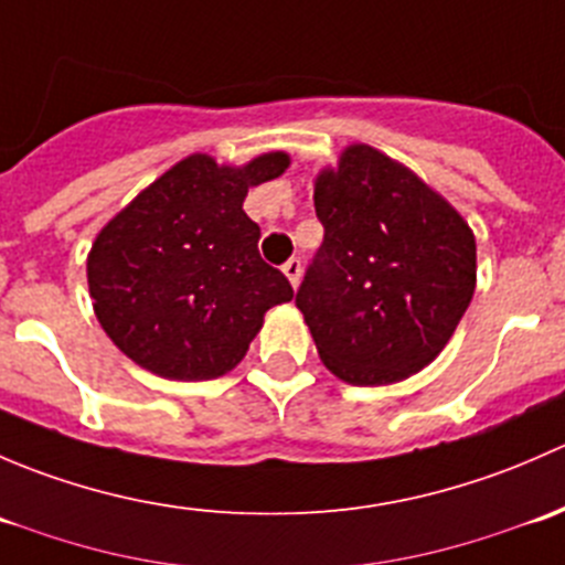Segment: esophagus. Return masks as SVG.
Returning a JSON list of instances; mask_svg holds the SVG:
<instances>
[{
	"mask_svg": "<svg viewBox=\"0 0 565 565\" xmlns=\"http://www.w3.org/2000/svg\"><path fill=\"white\" fill-rule=\"evenodd\" d=\"M300 273H303V265H300L298 256H292L289 262H284V276L289 278V284H292V287H298L300 284Z\"/></svg>",
	"mask_w": 565,
	"mask_h": 565,
	"instance_id": "1",
	"label": "esophagus"
}]
</instances>
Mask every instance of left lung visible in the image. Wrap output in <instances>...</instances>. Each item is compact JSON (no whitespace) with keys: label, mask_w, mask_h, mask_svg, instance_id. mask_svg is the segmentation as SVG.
Wrapping results in <instances>:
<instances>
[{"label":"left lung","mask_w":565,"mask_h":565,"mask_svg":"<svg viewBox=\"0 0 565 565\" xmlns=\"http://www.w3.org/2000/svg\"><path fill=\"white\" fill-rule=\"evenodd\" d=\"M322 246L295 303L324 366L352 385H391L429 366L476 292V237L402 163L366 145L317 177Z\"/></svg>","instance_id":"obj_1"}]
</instances>
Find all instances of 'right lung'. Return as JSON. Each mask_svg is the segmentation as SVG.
Instances as JSON below:
<instances>
[{
    "instance_id": "add662e5",
    "label": "right lung",
    "mask_w": 565,
    "mask_h": 565,
    "mask_svg": "<svg viewBox=\"0 0 565 565\" xmlns=\"http://www.w3.org/2000/svg\"><path fill=\"white\" fill-rule=\"evenodd\" d=\"M287 167L284 152L243 169L191 156L108 221L89 250V295L130 361L182 383L221 377L243 361L265 311L292 300L243 213L248 188Z\"/></svg>"
}]
</instances>
